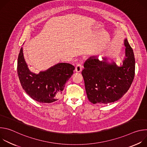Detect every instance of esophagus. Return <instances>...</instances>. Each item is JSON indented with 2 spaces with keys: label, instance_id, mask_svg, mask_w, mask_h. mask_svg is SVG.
Here are the masks:
<instances>
[{
  "label": "esophagus",
  "instance_id": "esophagus-1",
  "mask_svg": "<svg viewBox=\"0 0 147 147\" xmlns=\"http://www.w3.org/2000/svg\"><path fill=\"white\" fill-rule=\"evenodd\" d=\"M82 65H81V64H80V63H78V65L76 66L75 70H76V72H78V73H79V72L81 71V70H82Z\"/></svg>",
  "mask_w": 147,
  "mask_h": 147
}]
</instances>
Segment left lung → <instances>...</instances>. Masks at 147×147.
<instances>
[{
	"label": "left lung",
	"instance_id": "8db88e82",
	"mask_svg": "<svg viewBox=\"0 0 147 147\" xmlns=\"http://www.w3.org/2000/svg\"><path fill=\"white\" fill-rule=\"evenodd\" d=\"M125 57L118 66L96 56L88 58L84 64L81 74L88 100L92 103L107 104L120 99L129 90L135 74V58L129 42L124 39Z\"/></svg>",
	"mask_w": 147,
	"mask_h": 147
}]
</instances>
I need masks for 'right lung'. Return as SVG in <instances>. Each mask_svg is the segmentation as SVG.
I'll return each mask as SVG.
<instances>
[{"label": "right lung", "mask_w": 147, "mask_h": 147, "mask_svg": "<svg viewBox=\"0 0 147 147\" xmlns=\"http://www.w3.org/2000/svg\"><path fill=\"white\" fill-rule=\"evenodd\" d=\"M74 66L59 63L39 74L31 72L25 61L23 48L18 56L17 73L23 88L33 99L43 103L58 100L66 82L73 74Z\"/></svg>", "instance_id": "add662e5"}]
</instances>
